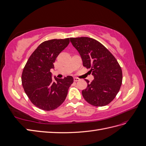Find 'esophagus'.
Masks as SVG:
<instances>
[{
  "label": "esophagus",
  "mask_w": 146,
  "mask_h": 146,
  "mask_svg": "<svg viewBox=\"0 0 146 146\" xmlns=\"http://www.w3.org/2000/svg\"><path fill=\"white\" fill-rule=\"evenodd\" d=\"M74 82H77V81L80 80V78H78L77 77H74Z\"/></svg>",
  "instance_id": "1"
}]
</instances>
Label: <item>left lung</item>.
Here are the masks:
<instances>
[{
  "mask_svg": "<svg viewBox=\"0 0 146 146\" xmlns=\"http://www.w3.org/2000/svg\"><path fill=\"white\" fill-rule=\"evenodd\" d=\"M70 42L80 55L83 65L94 76L82 91L84 99L96 107H103L115 98L122 82V72L117 61L107 48L94 39L71 38Z\"/></svg>",
  "mask_w": 146,
  "mask_h": 146,
  "instance_id": "8db88e82",
  "label": "left lung"
}]
</instances>
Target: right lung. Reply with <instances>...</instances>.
Listing matches in <instances>:
<instances>
[{
  "instance_id": "right-lung-1",
  "label": "right lung",
  "mask_w": 146,
  "mask_h": 146,
  "mask_svg": "<svg viewBox=\"0 0 146 146\" xmlns=\"http://www.w3.org/2000/svg\"><path fill=\"white\" fill-rule=\"evenodd\" d=\"M69 38L51 39L42 42L30 55L22 74V84L32 103L45 111L55 110L63 104L74 78H52L56 57L67 47Z\"/></svg>"
}]
</instances>
